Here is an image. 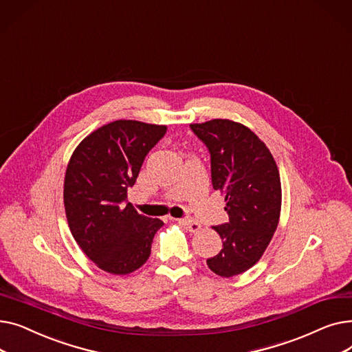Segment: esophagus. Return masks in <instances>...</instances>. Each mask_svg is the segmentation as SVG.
Returning a JSON list of instances; mask_svg holds the SVG:
<instances>
[{"mask_svg": "<svg viewBox=\"0 0 352 352\" xmlns=\"http://www.w3.org/2000/svg\"><path fill=\"white\" fill-rule=\"evenodd\" d=\"M179 223L182 226H186L191 232H198L201 230V224L194 219H179Z\"/></svg>", "mask_w": 352, "mask_h": 352, "instance_id": "34e87169", "label": "esophagus"}]
</instances>
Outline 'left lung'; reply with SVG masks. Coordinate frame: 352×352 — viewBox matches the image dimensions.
<instances>
[{"label":"left lung","instance_id":"obj_1","mask_svg":"<svg viewBox=\"0 0 352 352\" xmlns=\"http://www.w3.org/2000/svg\"><path fill=\"white\" fill-rule=\"evenodd\" d=\"M190 126L208 148L212 187L224 194L230 217L228 223L212 227L223 239V248L208 258L207 265L230 278L258 263L278 226V166L267 145L243 124L211 120Z\"/></svg>","mask_w":352,"mask_h":352}]
</instances>
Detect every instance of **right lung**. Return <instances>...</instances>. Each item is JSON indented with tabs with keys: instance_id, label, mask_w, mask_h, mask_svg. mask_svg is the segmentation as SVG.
<instances>
[{
	"instance_id": "obj_1",
	"label": "right lung",
	"mask_w": 352,
	"mask_h": 352,
	"mask_svg": "<svg viewBox=\"0 0 352 352\" xmlns=\"http://www.w3.org/2000/svg\"><path fill=\"white\" fill-rule=\"evenodd\" d=\"M166 126L133 120L102 125L72 153L64 179L68 227L98 268L125 275L145 264L158 218L138 214L126 199L141 165Z\"/></svg>"
}]
</instances>
